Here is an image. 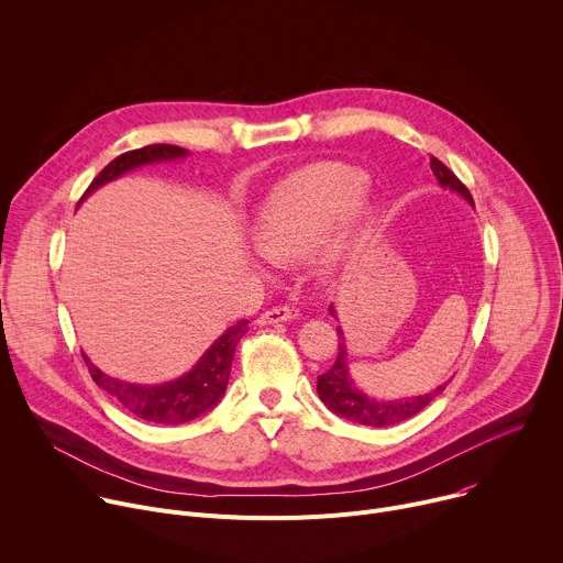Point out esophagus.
<instances>
[{"instance_id": "obj_1", "label": "esophagus", "mask_w": 563, "mask_h": 563, "mask_svg": "<svg viewBox=\"0 0 563 563\" xmlns=\"http://www.w3.org/2000/svg\"><path fill=\"white\" fill-rule=\"evenodd\" d=\"M292 318V310L288 306H273L257 318L260 327H273V324H282L288 322Z\"/></svg>"}]
</instances>
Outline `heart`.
<instances>
[{
    "mask_svg": "<svg viewBox=\"0 0 563 563\" xmlns=\"http://www.w3.org/2000/svg\"><path fill=\"white\" fill-rule=\"evenodd\" d=\"M364 174L344 163L306 165L262 203L253 243L271 262H290L313 247L344 214L360 212Z\"/></svg>",
    "mask_w": 563,
    "mask_h": 563,
    "instance_id": "1",
    "label": "heart"
}]
</instances>
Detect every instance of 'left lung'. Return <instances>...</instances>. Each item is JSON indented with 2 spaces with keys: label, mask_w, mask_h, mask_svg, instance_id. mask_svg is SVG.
I'll return each mask as SVG.
<instances>
[{
  "label": "left lung",
  "mask_w": 563,
  "mask_h": 563,
  "mask_svg": "<svg viewBox=\"0 0 563 563\" xmlns=\"http://www.w3.org/2000/svg\"><path fill=\"white\" fill-rule=\"evenodd\" d=\"M429 165H431V172L441 187L461 195L470 206H474L470 190L454 176V172L448 169V165H443L439 158H433V156H431ZM329 310L333 318H338L333 306ZM338 333H340V351H338L335 364L318 378V394H320V400L340 418H346L357 424H368V427H389V424H398V422L416 416L435 396L445 391L448 385L435 387L429 394H420V396H411V398H396V400H380V398L366 396L351 378L344 333H342V329H338Z\"/></svg>",
  "instance_id": "left-lung-1"
}]
</instances>
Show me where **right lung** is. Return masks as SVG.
Segmentation results:
<instances>
[{"label":"right lung","mask_w":563,"mask_h":563,"mask_svg":"<svg viewBox=\"0 0 563 563\" xmlns=\"http://www.w3.org/2000/svg\"><path fill=\"white\" fill-rule=\"evenodd\" d=\"M185 156H187V150L176 145H147L134 152H124L118 158H113L91 180L82 199L93 195L98 187L120 178L122 174H128L132 169H139L143 165L180 161ZM245 333H247V320H239L236 324L225 329L221 338L212 342V346L199 357V362L190 371L183 373V376L176 380L161 383V385H136V383H124V380L111 378L85 353L82 357L89 366L93 383L102 391H107L113 400H118L130 413L158 424H183L208 413L221 402L230 380V368H232L236 344Z\"/></svg>","instance_id":"add662e5"}]
</instances>
